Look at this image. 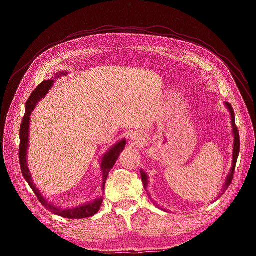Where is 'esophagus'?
<instances>
[{"label":"esophagus","instance_id":"34e87169","mask_svg":"<svg viewBox=\"0 0 256 256\" xmlns=\"http://www.w3.org/2000/svg\"><path fill=\"white\" fill-rule=\"evenodd\" d=\"M130 142H132V144L141 145L144 141V136H143V134L140 132H134L130 134Z\"/></svg>","mask_w":256,"mask_h":256}]
</instances>
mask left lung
<instances>
[{
    "label": "left lung",
    "instance_id": "left-lung-1",
    "mask_svg": "<svg viewBox=\"0 0 256 256\" xmlns=\"http://www.w3.org/2000/svg\"><path fill=\"white\" fill-rule=\"evenodd\" d=\"M225 106L227 108V110L230 111V118H232V135H234V152H232V169H230V172L228 173V176L226 178V180H225V184H224V186L222 189V193L219 194V197L221 195H223V193H225V191L228 189V186H230V184H232V180L234 178V169H236V160H238V154H240V135H238V128L236 126V117H234V109L230 104L228 102H225ZM140 173H141V178H142V182H143V186L145 188L146 192L147 191V186H148V176H147V173L145 171H143L142 169L140 170ZM150 195V194H148ZM156 204V206H158V208H160L164 212H168L166 210H164L163 208H160L156 202H154Z\"/></svg>",
    "mask_w": 256,
    "mask_h": 256
}]
</instances>
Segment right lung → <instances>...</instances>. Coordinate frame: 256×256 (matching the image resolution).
<instances>
[{
    "instance_id": "1",
    "label": "right lung",
    "mask_w": 256,
    "mask_h": 256,
    "mask_svg": "<svg viewBox=\"0 0 256 256\" xmlns=\"http://www.w3.org/2000/svg\"><path fill=\"white\" fill-rule=\"evenodd\" d=\"M67 74L66 72H61L57 74H55V78H58L61 76ZM54 83H55V80H46L44 82L40 84L31 94V96L29 98L28 102L26 104V113L22 121V126H20V169L22 173L26 180V182L29 184L30 188L37 196L42 204L52 214H56L58 216H61L63 218H68V219H83V218H88L92 217L94 214H98L102 204V197L94 199L93 201H89V202H86L84 204H80L78 206H72V208H59L52 204L50 201H48L42 193L39 191L38 188L35 186L34 180L32 178L31 172L28 167V160H26V154H28V147H29V128H30V121H31V114L34 111L35 106L37 104L42 100L48 91L52 89L54 86ZM126 141L124 139L118 141L116 144H114L111 148L108 150L102 158L100 160V169L102 172V192L104 191V186H106V180L108 176H109L110 170L114 167L117 158H119L120 154L124 152V147H126Z\"/></svg>"
}]
</instances>
